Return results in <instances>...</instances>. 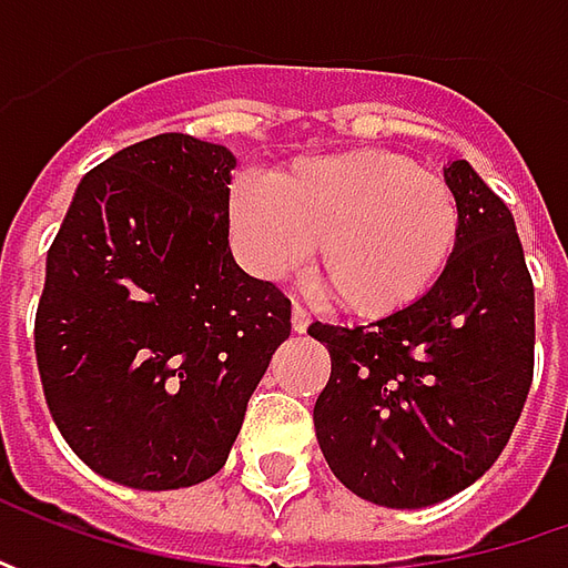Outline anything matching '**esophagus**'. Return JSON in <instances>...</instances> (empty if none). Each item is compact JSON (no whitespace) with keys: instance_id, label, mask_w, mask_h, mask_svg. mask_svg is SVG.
<instances>
[{"instance_id":"34e87169","label":"esophagus","mask_w":568,"mask_h":568,"mask_svg":"<svg viewBox=\"0 0 568 568\" xmlns=\"http://www.w3.org/2000/svg\"><path fill=\"white\" fill-rule=\"evenodd\" d=\"M310 322H313L310 310H303L300 303H294V310H291V325H294V332H306V328H310Z\"/></svg>"}]
</instances>
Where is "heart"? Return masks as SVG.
I'll return each instance as SVG.
<instances>
[{"instance_id":"obj_1","label":"heart","mask_w":568,"mask_h":568,"mask_svg":"<svg viewBox=\"0 0 568 568\" xmlns=\"http://www.w3.org/2000/svg\"><path fill=\"white\" fill-rule=\"evenodd\" d=\"M233 250L255 277L281 281L316 252L332 300L361 316H388L446 272L462 211L446 180L410 158L347 148L296 158L268 180L230 186Z\"/></svg>"}]
</instances>
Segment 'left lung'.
<instances>
[{
  "label": "left lung",
  "instance_id": "1",
  "mask_svg": "<svg viewBox=\"0 0 568 568\" xmlns=\"http://www.w3.org/2000/svg\"><path fill=\"white\" fill-rule=\"evenodd\" d=\"M462 227L446 272L417 303L369 325H322L332 354L316 439L351 493L424 509L499 458L535 376V284L513 211L468 161L446 166Z\"/></svg>",
  "mask_w": 568,
  "mask_h": 568
}]
</instances>
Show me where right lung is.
Segmentation results:
<instances>
[{"mask_svg": "<svg viewBox=\"0 0 568 568\" xmlns=\"http://www.w3.org/2000/svg\"><path fill=\"white\" fill-rule=\"evenodd\" d=\"M224 144L164 132L75 189L47 252L33 351L62 439L103 477L180 490L227 462L291 300L230 252Z\"/></svg>", "mask_w": 568, "mask_h": 568, "instance_id": "obj_1", "label": "right lung"}]
</instances>
